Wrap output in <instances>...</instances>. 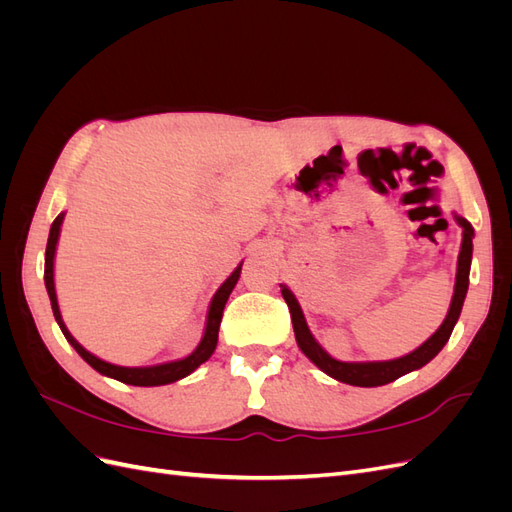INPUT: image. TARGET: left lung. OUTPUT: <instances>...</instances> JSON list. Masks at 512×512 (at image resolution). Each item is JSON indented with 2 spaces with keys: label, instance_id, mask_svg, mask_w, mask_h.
I'll list each match as a JSON object with an SVG mask.
<instances>
[{
  "label": "left lung",
  "instance_id": "obj_1",
  "mask_svg": "<svg viewBox=\"0 0 512 512\" xmlns=\"http://www.w3.org/2000/svg\"><path fill=\"white\" fill-rule=\"evenodd\" d=\"M455 220L463 228V241H461L459 260H457V282H455V294H453L451 307H448V314H446L444 322L440 324V329L433 333L423 346H418L414 352L401 356V359L374 361V363H344V361L333 359V356H329L320 348L314 335L309 333L299 301L294 299V294L286 286H282V297L290 309L294 337H297V344L307 359L312 361L316 367H320L324 374H329L331 378L352 384V386H382V384H389L401 376L410 374V371H414V369H421L423 365H427L433 356H436L444 348L448 337H451V333L455 329V322L459 320V314H461L463 299H466L468 284H470L474 228L468 220L459 218V215H455Z\"/></svg>",
  "mask_w": 512,
  "mask_h": 512
}]
</instances>
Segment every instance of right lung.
<instances>
[{"label":"right lung","instance_id":"1","mask_svg":"<svg viewBox=\"0 0 512 512\" xmlns=\"http://www.w3.org/2000/svg\"><path fill=\"white\" fill-rule=\"evenodd\" d=\"M61 222H64V213H59L57 218H55V222L51 224L49 243H46V256H44V284H46V292H49L53 316H55V320L59 324L61 333H64V337L72 344V348L79 352L91 367H94L96 371H100L102 376L115 378L119 382H126V384H132V386H160V384H170V382H177V380H181L185 376H190L198 365H203L209 359V356L215 350V346H218V331H220V322H222V314H224V305H226V301L230 297L232 288H235V284L239 280L241 265L230 273L228 280L218 288V292H215V297L211 299L205 335H203V339H200V344L196 346V350L190 356H185V359H181V361L162 363V365H153V367H119V365H113V363H106V361L98 359V356L87 352L70 335L64 320H61L59 305H57V294H55V282H53V260H55V247H57V239H59Z\"/></svg>","mask_w":512,"mask_h":512}]
</instances>
